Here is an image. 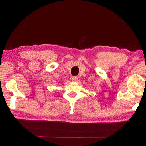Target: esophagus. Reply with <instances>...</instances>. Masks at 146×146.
I'll use <instances>...</instances> for the list:
<instances>
[{
	"label": "esophagus",
	"mask_w": 146,
	"mask_h": 146,
	"mask_svg": "<svg viewBox=\"0 0 146 146\" xmlns=\"http://www.w3.org/2000/svg\"><path fill=\"white\" fill-rule=\"evenodd\" d=\"M78 80V78L77 76H73L72 78H71V80L73 81V82H77Z\"/></svg>",
	"instance_id": "obj_1"
}]
</instances>
